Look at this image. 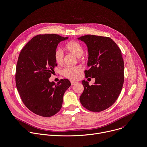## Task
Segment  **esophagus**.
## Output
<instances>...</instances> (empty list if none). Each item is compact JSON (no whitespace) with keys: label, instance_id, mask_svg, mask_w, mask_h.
Segmentation results:
<instances>
[{"label":"esophagus","instance_id":"esophagus-1","mask_svg":"<svg viewBox=\"0 0 147 147\" xmlns=\"http://www.w3.org/2000/svg\"><path fill=\"white\" fill-rule=\"evenodd\" d=\"M77 83V82H75V81H71V84L72 86L76 85Z\"/></svg>","mask_w":147,"mask_h":147}]
</instances>
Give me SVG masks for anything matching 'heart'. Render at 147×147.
<instances>
[{
  "label": "heart",
  "instance_id": "heart-1",
  "mask_svg": "<svg viewBox=\"0 0 147 147\" xmlns=\"http://www.w3.org/2000/svg\"><path fill=\"white\" fill-rule=\"evenodd\" d=\"M65 49L74 54L77 57H80L84 53V49L82 46L76 41H70L67 43L65 46ZM63 53L62 50L58 49L54 53V59L57 63L58 65H62L63 62ZM82 71V68L80 66H67L63 68L62 70V74L72 80H76L78 77L81 74Z\"/></svg>",
  "mask_w": 147,
  "mask_h": 147
}]
</instances>
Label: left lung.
Here are the masks:
<instances>
[{"label":"left lung","mask_w":147,"mask_h":147,"mask_svg":"<svg viewBox=\"0 0 147 147\" xmlns=\"http://www.w3.org/2000/svg\"><path fill=\"white\" fill-rule=\"evenodd\" d=\"M88 47V70L86 78H95L90 86L85 80L80 100L82 105L92 112H101L112 106L121 93L124 78V63L121 51L110 38L86 35L78 38Z\"/></svg>","instance_id":"left-lung-1"}]
</instances>
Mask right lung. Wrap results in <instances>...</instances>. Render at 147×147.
<instances>
[{"label":"right lung","mask_w":147,"mask_h":147,"mask_svg":"<svg viewBox=\"0 0 147 147\" xmlns=\"http://www.w3.org/2000/svg\"><path fill=\"white\" fill-rule=\"evenodd\" d=\"M57 34L38 35L21 50L16 67L18 91L25 106L35 114L51 117L62 108L63 97L71 83L67 79L57 84L49 78L57 66L54 53L58 44L67 39Z\"/></svg>","instance_id":"obj_1"}]
</instances>
